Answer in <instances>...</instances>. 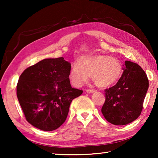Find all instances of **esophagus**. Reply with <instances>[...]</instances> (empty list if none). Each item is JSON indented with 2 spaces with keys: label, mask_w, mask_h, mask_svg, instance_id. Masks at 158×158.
Here are the masks:
<instances>
[{
  "label": "esophagus",
  "mask_w": 158,
  "mask_h": 158,
  "mask_svg": "<svg viewBox=\"0 0 158 158\" xmlns=\"http://www.w3.org/2000/svg\"><path fill=\"white\" fill-rule=\"evenodd\" d=\"M85 91H86V93H94L95 90L94 89H86L85 90Z\"/></svg>",
  "instance_id": "1"
}]
</instances>
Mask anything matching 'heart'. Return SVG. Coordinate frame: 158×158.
<instances>
[{"label": "heart", "instance_id": "heart-1", "mask_svg": "<svg viewBox=\"0 0 158 158\" xmlns=\"http://www.w3.org/2000/svg\"><path fill=\"white\" fill-rule=\"evenodd\" d=\"M123 72L119 60L108 55H95L82 57L79 62L71 66L69 78L74 85L79 87L91 78L99 87H108L120 79Z\"/></svg>", "mask_w": 158, "mask_h": 158}]
</instances>
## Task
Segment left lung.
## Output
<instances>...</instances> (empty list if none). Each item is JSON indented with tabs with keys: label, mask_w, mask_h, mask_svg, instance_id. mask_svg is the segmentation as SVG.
<instances>
[{
	"label": "left lung",
	"mask_w": 158,
	"mask_h": 158,
	"mask_svg": "<svg viewBox=\"0 0 158 158\" xmlns=\"http://www.w3.org/2000/svg\"><path fill=\"white\" fill-rule=\"evenodd\" d=\"M123 69L116 84L105 90L101 110L106 121L116 125L129 124L140 116L148 89V77L138 64L125 60Z\"/></svg>",
	"instance_id": "1"
}]
</instances>
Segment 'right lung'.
Masks as SVG:
<instances>
[{"label":"right lung","instance_id":"add662e5","mask_svg":"<svg viewBox=\"0 0 158 158\" xmlns=\"http://www.w3.org/2000/svg\"><path fill=\"white\" fill-rule=\"evenodd\" d=\"M70 69V63L63 57L46 58L21 74L17 95L29 123L43 131H53L64 123L72 101L83 93L72 88Z\"/></svg>","mask_w":158,"mask_h":158}]
</instances>
